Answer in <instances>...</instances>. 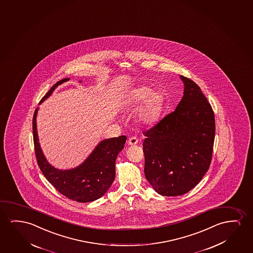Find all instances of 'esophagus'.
Listing matches in <instances>:
<instances>
[{"label": "esophagus", "mask_w": 253, "mask_h": 253, "mask_svg": "<svg viewBox=\"0 0 253 253\" xmlns=\"http://www.w3.org/2000/svg\"><path fill=\"white\" fill-rule=\"evenodd\" d=\"M138 139L136 138V137H131L130 139H128V145L129 146H134V145H137L138 144Z\"/></svg>", "instance_id": "obj_1"}]
</instances>
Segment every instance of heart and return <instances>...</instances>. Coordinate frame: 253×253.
I'll list each match as a JSON object with an SVG mask.
<instances>
[{
	"mask_svg": "<svg viewBox=\"0 0 253 253\" xmlns=\"http://www.w3.org/2000/svg\"><path fill=\"white\" fill-rule=\"evenodd\" d=\"M163 106L164 98L161 93L145 85L132 89L123 102L126 110H135L139 107L137 121L144 126H153L156 123Z\"/></svg>",
	"mask_w": 253,
	"mask_h": 253,
	"instance_id": "heart-1",
	"label": "heart"
}]
</instances>
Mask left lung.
Listing matches in <instances>:
<instances>
[{
    "mask_svg": "<svg viewBox=\"0 0 253 253\" xmlns=\"http://www.w3.org/2000/svg\"><path fill=\"white\" fill-rule=\"evenodd\" d=\"M184 95L172 113L144 132L145 176L162 196L185 194L200 183L210 167L215 119L200 86L179 76Z\"/></svg>",
    "mask_w": 253,
    "mask_h": 253,
    "instance_id": "8db88e82",
    "label": "left lung"
}]
</instances>
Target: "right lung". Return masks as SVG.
Segmentation results:
<instances>
[{"label":"right lung","instance_id":"right-lung-1","mask_svg":"<svg viewBox=\"0 0 253 253\" xmlns=\"http://www.w3.org/2000/svg\"><path fill=\"white\" fill-rule=\"evenodd\" d=\"M69 80L62 79L54 84L40 104L46 100L58 85ZM38 110L39 107L36 108L33 118V135L37 163L47 181L62 195L77 202L86 203L101 198L115 178V161L118 154L124 148L126 136L103 139L78 167L68 170L58 169L46 160L40 146L36 123Z\"/></svg>","mask_w":253,"mask_h":253}]
</instances>
